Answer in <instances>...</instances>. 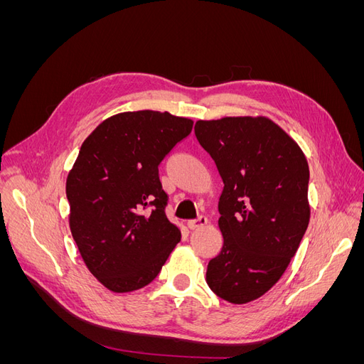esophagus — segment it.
I'll use <instances>...</instances> for the list:
<instances>
[{
	"label": "esophagus",
	"instance_id": "1",
	"mask_svg": "<svg viewBox=\"0 0 364 364\" xmlns=\"http://www.w3.org/2000/svg\"><path fill=\"white\" fill-rule=\"evenodd\" d=\"M206 223H208V218L203 217V215H200V217H197V218H194V220H190V222L186 223V226H188L191 230H194V229L203 228Z\"/></svg>",
	"mask_w": 364,
	"mask_h": 364
}]
</instances>
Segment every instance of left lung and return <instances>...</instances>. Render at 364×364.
<instances>
[{
  "mask_svg": "<svg viewBox=\"0 0 364 364\" xmlns=\"http://www.w3.org/2000/svg\"><path fill=\"white\" fill-rule=\"evenodd\" d=\"M194 134L225 183L218 202L223 247L206 282L230 304H247L279 281L310 222L306 158L269 118L197 121Z\"/></svg>",
  "mask_w": 364,
  "mask_h": 364,
  "instance_id": "1",
  "label": "left lung"
}]
</instances>
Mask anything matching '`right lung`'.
Listing matches in <instances>:
<instances>
[{
    "instance_id": "add662e5",
    "label": "right lung",
    "mask_w": 364,
    "mask_h": 364,
    "mask_svg": "<svg viewBox=\"0 0 364 364\" xmlns=\"http://www.w3.org/2000/svg\"><path fill=\"white\" fill-rule=\"evenodd\" d=\"M191 129L168 112H123L80 147L67 179L70 228L86 267L111 291L146 287L181 241L158 167Z\"/></svg>"
}]
</instances>
